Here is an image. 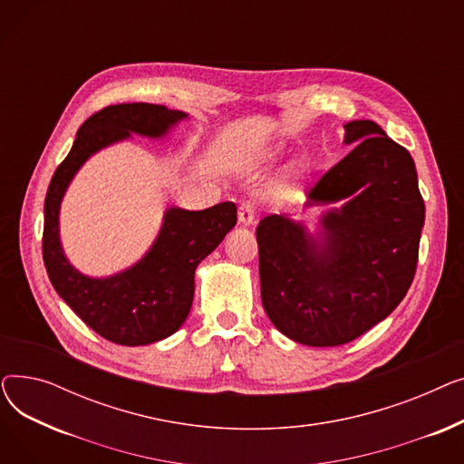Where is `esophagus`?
I'll return each mask as SVG.
<instances>
[{"label": "esophagus", "mask_w": 464, "mask_h": 464, "mask_svg": "<svg viewBox=\"0 0 464 464\" xmlns=\"http://www.w3.org/2000/svg\"><path fill=\"white\" fill-rule=\"evenodd\" d=\"M256 219V212H254V207L250 203H242L238 207V222L242 226H252Z\"/></svg>", "instance_id": "1"}]
</instances>
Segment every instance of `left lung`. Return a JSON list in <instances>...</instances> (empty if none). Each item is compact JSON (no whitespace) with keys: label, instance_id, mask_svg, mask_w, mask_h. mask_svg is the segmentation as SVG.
Returning a JSON list of instances; mask_svg holds the SVG:
<instances>
[{"label":"left lung","instance_id":"left-lung-1","mask_svg":"<svg viewBox=\"0 0 464 464\" xmlns=\"http://www.w3.org/2000/svg\"><path fill=\"white\" fill-rule=\"evenodd\" d=\"M352 152L318 180V237L285 216L257 229L261 301L275 327L304 346H340L385 320L416 275L425 203L416 163L372 120L344 126Z\"/></svg>","mask_w":464,"mask_h":464}]
</instances>
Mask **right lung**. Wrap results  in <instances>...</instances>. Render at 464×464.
<instances>
[{
    "mask_svg": "<svg viewBox=\"0 0 464 464\" xmlns=\"http://www.w3.org/2000/svg\"><path fill=\"white\" fill-rule=\"evenodd\" d=\"M182 111L152 103H121L92 114L77 131L67 158L58 165L44 199L43 259L58 295L97 334L121 346H146L180 329L186 322L195 269L237 224L231 201L205 210L170 207L150 250L130 269L92 278L72 266L60 242V205L84 161L131 133L161 139Z\"/></svg>",
    "mask_w": 464,
    "mask_h": 464,
    "instance_id": "right-lung-1",
    "label": "right lung"
}]
</instances>
